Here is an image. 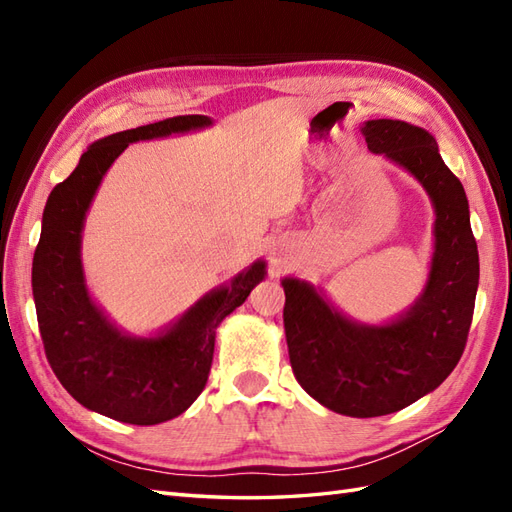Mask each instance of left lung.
<instances>
[{
	"instance_id": "obj_1",
	"label": "left lung",
	"mask_w": 512,
	"mask_h": 512,
	"mask_svg": "<svg viewBox=\"0 0 512 512\" xmlns=\"http://www.w3.org/2000/svg\"><path fill=\"white\" fill-rule=\"evenodd\" d=\"M369 151L408 168L436 207V252L421 299L386 327L346 320L305 282L284 280V329L294 378L333 412L371 418L431 393L459 363L478 288V250L461 181L436 138L406 121H367Z\"/></svg>"
}]
</instances>
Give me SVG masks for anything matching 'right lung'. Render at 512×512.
Instances as JSON below:
<instances>
[{
	"label": "right lung",
	"mask_w": 512,
	"mask_h": 512,
	"mask_svg": "<svg viewBox=\"0 0 512 512\" xmlns=\"http://www.w3.org/2000/svg\"><path fill=\"white\" fill-rule=\"evenodd\" d=\"M209 123L205 115H179L106 136L83 153L46 200L32 267L46 359L79 404L121 423L158 425L194 404L211 371L215 329L265 277V262H254L230 288L207 294L173 329L151 339L119 333L87 294L81 230L108 166L128 143Z\"/></svg>",
	"instance_id": "add662e5"
}]
</instances>
